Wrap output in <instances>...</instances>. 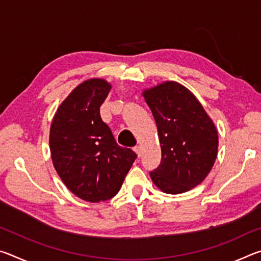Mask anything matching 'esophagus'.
I'll return each instance as SVG.
<instances>
[{"instance_id": "obj_1", "label": "esophagus", "mask_w": 261, "mask_h": 261, "mask_svg": "<svg viewBox=\"0 0 261 261\" xmlns=\"http://www.w3.org/2000/svg\"><path fill=\"white\" fill-rule=\"evenodd\" d=\"M135 151L137 154H138V156H141V147L140 146H136Z\"/></svg>"}]
</instances>
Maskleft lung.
I'll use <instances>...</instances> for the list:
<instances>
[{
  "label": "left lung",
  "instance_id": "8db88e82",
  "mask_svg": "<svg viewBox=\"0 0 261 261\" xmlns=\"http://www.w3.org/2000/svg\"><path fill=\"white\" fill-rule=\"evenodd\" d=\"M156 122L161 162L149 175L163 192L177 194L197 187L218 155V131L188 88L166 82L144 92Z\"/></svg>",
  "mask_w": 261,
  "mask_h": 261
}]
</instances>
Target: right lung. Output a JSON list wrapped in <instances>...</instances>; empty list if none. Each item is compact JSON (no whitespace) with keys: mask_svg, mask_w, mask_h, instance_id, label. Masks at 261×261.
I'll return each instance as SVG.
<instances>
[{"mask_svg":"<svg viewBox=\"0 0 261 261\" xmlns=\"http://www.w3.org/2000/svg\"><path fill=\"white\" fill-rule=\"evenodd\" d=\"M103 79L82 83L53 120L49 146L57 174L83 200L106 201L120 191L137 154L116 143L100 107L110 91Z\"/></svg>","mask_w":261,"mask_h":261,"instance_id":"right-lung-1","label":"right lung"}]
</instances>
